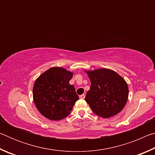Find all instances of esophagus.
Returning a JSON list of instances; mask_svg holds the SVG:
<instances>
[{"mask_svg": "<svg viewBox=\"0 0 155 155\" xmlns=\"http://www.w3.org/2000/svg\"><path fill=\"white\" fill-rule=\"evenodd\" d=\"M85 94H82V95H80L79 96V98H81V99H84V98H85Z\"/></svg>", "mask_w": 155, "mask_h": 155, "instance_id": "1", "label": "esophagus"}]
</instances>
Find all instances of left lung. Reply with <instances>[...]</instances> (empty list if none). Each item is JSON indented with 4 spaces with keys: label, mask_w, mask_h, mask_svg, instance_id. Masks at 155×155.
Returning a JSON list of instances; mask_svg holds the SVG:
<instances>
[{
    "label": "left lung",
    "mask_w": 155,
    "mask_h": 155,
    "mask_svg": "<svg viewBox=\"0 0 155 155\" xmlns=\"http://www.w3.org/2000/svg\"><path fill=\"white\" fill-rule=\"evenodd\" d=\"M85 72L91 85L85 99L94 114L108 118L121 111L128 97V85L124 78L107 68Z\"/></svg>",
    "instance_id": "1"
}]
</instances>
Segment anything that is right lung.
<instances>
[{
	"instance_id": "right-lung-1",
	"label": "right lung",
	"mask_w": 155,
	"mask_h": 155,
	"mask_svg": "<svg viewBox=\"0 0 155 155\" xmlns=\"http://www.w3.org/2000/svg\"><path fill=\"white\" fill-rule=\"evenodd\" d=\"M73 73L60 67H52L37 78L33 88V101L40 114L49 120L66 117L78 99L69 81Z\"/></svg>"
}]
</instances>
